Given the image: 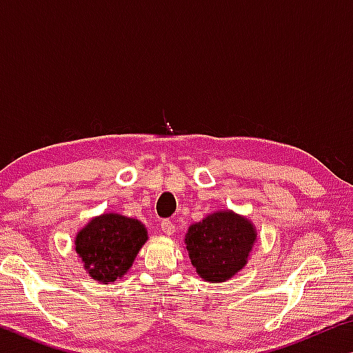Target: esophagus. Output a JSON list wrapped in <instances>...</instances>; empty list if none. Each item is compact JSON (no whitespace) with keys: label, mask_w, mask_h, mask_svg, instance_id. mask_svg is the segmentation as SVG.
Segmentation results:
<instances>
[{"label":"esophagus","mask_w":353,"mask_h":353,"mask_svg":"<svg viewBox=\"0 0 353 353\" xmlns=\"http://www.w3.org/2000/svg\"><path fill=\"white\" fill-rule=\"evenodd\" d=\"M162 230H163L165 235H172V234H174V230H176V225H174V223H172V221L165 219V221H162Z\"/></svg>","instance_id":"1"}]
</instances>
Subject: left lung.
Masks as SVG:
<instances>
[{
  "label": "left lung",
  "mask_w": 353,
  "mask_h": 353,
  "mask_svg": "<svg viewBox=\"0 0 353 353\" xmlns=\"http://www.w3.org/2000/svg\"><path fill=\"white\" fill-rule=\"evenodd\" d=\"M255 241L254 224L230 210L208 214L185 235L191 265L210 283L225 282L243 270Z\"/></svg>",
  "instance_id": "left-lung-1"
}]
</instances>
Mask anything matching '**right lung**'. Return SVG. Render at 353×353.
Returning <instances> with one entry per match:
<instances>
[{
  "label": "right lung",
  "mask_w": 353,
  "mask_h": 353,
  "mask_svg": "<svg viewBox=\"0 0 353 353\" xmlns=\"http://www.w3.org/2000/svg\"><path fill=\"white\" fill-rule=\"evenodd\" d=\"M146 240V227L139 219L104 213L77 232L74 244L88 276L107 285L129 271Z\"/></svg>",
  "instance_id": "right-lung-1"
}]
</instances>
